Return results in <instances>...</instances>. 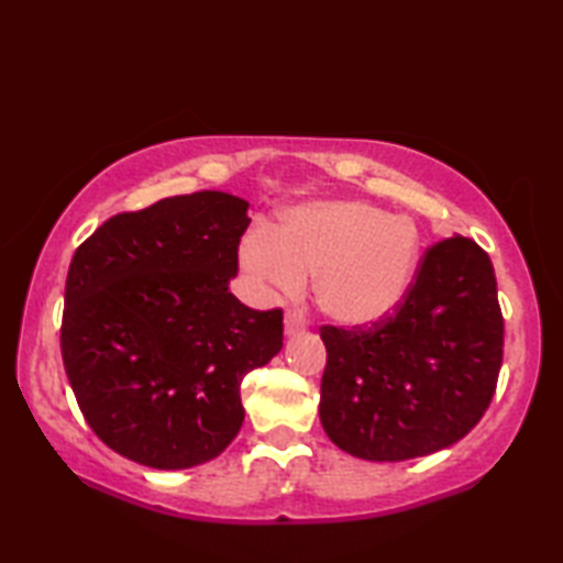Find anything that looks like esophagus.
Returning <instances> with one entry per match:
<instances>
[{"label": "esophagus", "instance_id": "1", "mask_svg": "<svg viewBox=\"0 0 563 563\" xmlns=\"http://www.w3.org/2000/svg\"><path fill=\"white\" fill-rule=\"evenodd\" d=\"M307 329V321L302 319L300 312H295V309H290V312H285V333L288 336H297V333H305Z\"/></svg>", "mask_w": 563, "mask_h": 563}]
</instances>
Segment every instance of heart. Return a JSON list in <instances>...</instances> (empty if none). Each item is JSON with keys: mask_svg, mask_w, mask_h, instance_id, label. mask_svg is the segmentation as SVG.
Masks as SVG:
<instances>
[{"mask_svg": "<svg viewBox=\"0 0 563 563\" xmlns=\"http://www.w3.org/2000/svg\"><path fill=\"white\" fill-rule=\"evenodd\" d=\"M421 261L413 220L365 200H317L285 212L278 232L254 230L239 263L256 283L297 292L314 280L321 312L345 329L375 327L409 295Z\"/></svg>", "mask_w": 563, "mask_h": 563, "instance_id": "heart-1", "label": "heart"}]
</instances>
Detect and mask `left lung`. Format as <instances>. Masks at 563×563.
<instances>
[{"label": "left lung", "mask_w": 563, "mask_h": 563, "mask_svg": "<svg viewBox=\"0 0 563 563\" xmlns=\"http://www.w3.org/2000/svg\"><path fill=\"white\" fill-rule=\"evenodd\" d=\"M319 418L333 445L401 462L462 440L494 399L504 317L492 258L454 234L426 251L401 307L365 329L321 327Z\"/></svg>", "instance_id": "obj_1"}]
</instances>
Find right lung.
Segmentation results:
<instances>
[{
    "label": "right lung",
    "mask_w": 563,
    "mask_h": 563,
    "mask_svg": "<svg viewBox=\"0 0 563 563\" xmlns=\"http://www.w3.org/2000/svg\"><path fill=\"white\" fill-rule=\"evenodd\" d=\"M249 202L222 190L106 220L69 263L59 349L93 433L152 470L210 462L244 423L242 379L283 349V312L230 292Z\"/></svg>",
    "instance_id": "right-lung-1"
}]
</instances>
